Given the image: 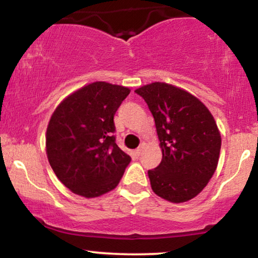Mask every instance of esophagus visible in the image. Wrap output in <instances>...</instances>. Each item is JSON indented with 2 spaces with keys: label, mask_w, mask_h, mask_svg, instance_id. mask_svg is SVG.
<instances>
[{
  "label": "esophagus",
  "mask_w": 258,
  "mask_h": 258,
  "mask_svg": "<svg viewBox=\"0 0 258 258\" xmlns=\"http://www.w3.org/2000/svg\"><path fill=\"white\" fill-rule=\"evenodd\" d=\"M144 148H146V143H144V142H142V143H141V146H139V147L137 148V149H136V153H137L138 155H139V154H141L142 152H143V149H144Z\"/></svg>",
  "instance_id": "esophagus-1"
}]
</instances>
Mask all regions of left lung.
<instances>
[{"mask_svg": "<svg viewBox=\"0 0 258 258\" xmlns=\"http://www.w3.org/2000/svg\"><path fill=\"white\" fill-rule=\"evenodd\" d=\"M155 120L162 160L148 171L153 191L179 204L201 193L214 176L221 152V133L207 106L188 91L152 82L135 91Z\"/></svg>", "mask_w": 258, "mask_h": 258, "instance_id": "1", "label": "left lung"}]
</instances>
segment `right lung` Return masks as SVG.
<instances>
[{
	"instance_id": "1",
	"label": "right lung",
	"mask_w": 258,
	"mask_h": 258,
	"mask_svg": "<svg viewBox=\"0 0 258 258\" xmlns=\"http://www.w3.org/2000/svg\"><path fill=\"white\" fill-rule=\"evenodd\" d=\"M128 87L96 81L61 100L46 132V154L55 176L73 193L98 198L116 188L130 155L115 143L114 115Z\"/></svg>"
}]
</instances>
